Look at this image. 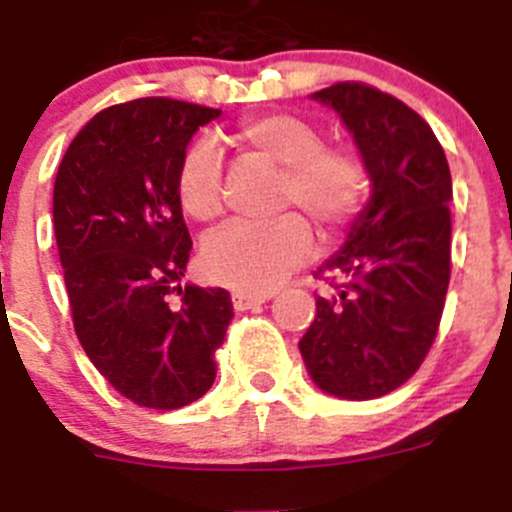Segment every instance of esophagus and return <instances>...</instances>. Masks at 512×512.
<instances>
[{
	"instance_id": "1",
	"label": "esophagus",
	"mask_w": 512,
	"mask_h": 512,
	"mask_svg": "<svg viewBox=\"0 0 512 512\" xmlns=\"http://www.w3.org/2000/svg\"><path fill=\"white\" fill-rule=\"evenodd\" d=\"M267 298H270V293H245V290H234L232 293V303L237 311H247V308L260 306Z\"/></svg>"
}]
</instances>
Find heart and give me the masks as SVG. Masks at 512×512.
I'll return each mask as SVG.
<instances>
[{
    "label": "heart",
    "mask_w": 512,
    "mask_h": 512,
    "mask_svg": "<svg viewBox=\"0 0 512 512\" xmlns=\"http://www.w3.org/2000/svg\"><path fill=\"white\" fill-rule=\"evenodd\" d=\"M234 142L280 168L278 206H298L326 237L352 227L367 199V168L352 147L326 145L319 124L288 112H262L234 127ZM222 155L214 142H193L176 173L181 209L209 224L222 214ZM313 252V234L301 214L273 222H232L206 239V278L245 293H265L283 283Z\"/></svg>",
    "instance_id": "b5f03b06"
}]
</instances>
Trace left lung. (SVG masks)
<instances>
[{
  "mask_svg": "<svg viewBox=\"0 0 512 512\" xmlns=\"http://www.w3.org/2000/svg\"><path fill=\"white\" fill-rule=\"evenodd\" d=\"M342 114L372 178L347 245L316 278V319L301 339L326 393L372 400L400 388L439 334L451 275V173L426 119L388 91L339 81L313 94Z\"/></svg>",
  "mask_w": 512,
  "mask_h": 512,
  "instance_id": "8db88e82",
  "label": "left lung"
}]
</instances>
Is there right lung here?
Listing matches in <instances>:
<instances>
[{
    "label": "right lung",
    "instance_id": "obj_1",
    "mask_svg": "<svg viewBox=\"0 0 512 512\" xmlns=\"http://www.w3.org/2000/svg\"><path fill=\"white\" fill-rule=\"evenodd\" d=\"M222 109L147 96L101 109L58 165L53 224L73 329L132 403L176 411L216 377L232 321L224 288H181L191 255L176 173Z\"/></svg>",
    "mask_w": 512,
    "mask_h": 512
}]
</instances>
